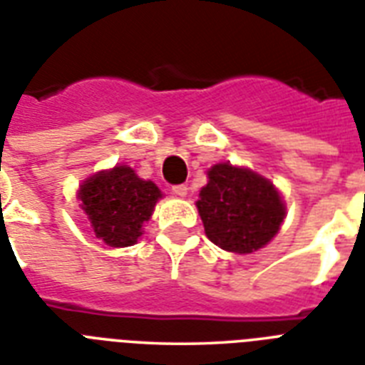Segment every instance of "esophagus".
Here are the masks:
<instances>
[{"label":"esophagus","instance_id":"obj_1","mask_svg":"<svg viewBox=\"0 0 365 365\" xmlns=\"http://www.w3.org/2000/svg\"><path fill=\"white\" fill-rule=\"evenodd\" d=\"M170 191H172V195H174V197H180V199L187 197V185H174Z\"/></svg>","mask_w":365,"mask_h":365}]
</instances>
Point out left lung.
Returning <instances> with one entry per match:
<instances>
[{"instance_id":"left-lung-1","label":"left lung","mask_w":365,"mask_h":365,"mask_svg":"<svg viewBox=\"0 0 365 365\" xmlns=\"http://www.w3.org/2000/svg\"><path fill=\"white\" fill-rule=\"evenodd\" d=\"M195 202L206 237L225 252L252 254L278 235L286 217L282 193L246 166L217 163Z\"/></svg>"}]
</instances>
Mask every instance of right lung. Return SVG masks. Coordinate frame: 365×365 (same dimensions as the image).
<instances>
[{"label": "right lung", "mask_w": 365, "mask_h": 365, "mask_svg": "<svg viewBox=\"0 0 365 365\" xmlns=\"http://www.w3.org/2000/svg\"><path fill=\"white\" fill-rule=\"evenodd\" d=\"M77 199L96 239L125 248L143 235V223L151 220L163 191L128 165H115L88 176L77 189Z\"/></svg>", "instance_id": "right-lung-1"}]
</instances>
